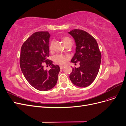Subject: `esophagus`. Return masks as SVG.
Wrapping results in <instances>:
<instances>
[{
    "instance_id": "obj_1",
    "label": "esophagus",
    "mask_w": 126,
    "mask_h": 126,
    "mask_svg": "<svg viewBox=\"0 0 126 126\" xmlns=\"http://www.w3.org/2000/svg\"><path fill=\"white\" fill-rule=\"evenodd\" d=\"M63 68H64V66H60V69H63Z\"/></svg>"
}]
</instances>
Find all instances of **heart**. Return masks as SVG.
<instances>
[{"label":"heart","mask_w":126,"mask_h":126,"mask_svg":"<svg viewBox=\"0 0 126 126\" xmlns=\"http://www.w3.org/2000/svg\"><path fill=\"white\" fill-rule=\"evenodd\" d=\"M71 40L70 38H69V37H63V41L64 44H65L67 43V42L71 41ZM53 46V42H51L50 44V46H49V48L50 49H52ZM68 59V57L64 56L61 54H57L54 56V57H53V60H54V62L56 63L60 64H63L66 63V61Z\"/></svg>","instance_id":"b5f03b06"}]
</instances>
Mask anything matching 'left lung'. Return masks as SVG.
<instances>
[{
  "label": "left lung",
  "mask_w": 126,
  "mask_h": 126,
  "mask_svg": "<svg viewBox=\"0 0 126 126\" xmlns=\"http://www.w3.org/2000/svg\"><path fill=\"white\" fill-rule=\"evenodd\" d=\"M68 33L74 38L76 52L71 62H79L78 68H73L69 78L79 87H86L93 82L99 70L101 55L97 41L88 32L80 29L72 30Z\"/></svg>",
  "instance_id": "obj_1"
}]
</instances>
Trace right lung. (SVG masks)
<instances>
[{
	"label": "right lung",
	"mask_w": 126,
	"mask_h": 126,
	"mask_svg": "<svg viewBox=\"0 0 126 126\" xmlns=\"http://www.w3.org/2000/svg\"><path fill=\"white\" fill-rule=\"evenodd\" d=\"M48 32L33 33L21 48L20 66L27 81L35 89L47 91L54 88L58 80L60 67L47 59L49 55ZM51 66L49 71L43 69L44 62Z\"/></svg>",
	"instance_id": "1"
}]
</instances>
